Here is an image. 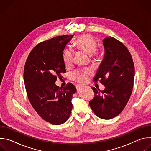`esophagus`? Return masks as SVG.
<instances>
[{
	"mask_svg": "<svg viewBox=\"0 0 151 151\" xmlns=\"http://www.w3.org/2000/svg\"><path fill=\"white\" fill-rule=\"evenodd\" d=\"M84 88V86H82V85H79V87H78V89H83Z\"/></svg>",
	"mask_w": 151,
	"mask_h": 151,
	"instance_id": "obj_1",
	"label": "esophagus"
}]
</instances>
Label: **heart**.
I'll return each mask as SVG.
<instances>
[{
    "instance_id": "b5f03b06",
    "label": "heart",
    "mask_w": 151,
    "mask_h": 151,
    "mask_svg": "<svg viewBox=\"0 0 151 151\" xmlns=\"http://www.w3.org/2000/svg\"><path fill=\"white\" fill-rule=\"evenodd\" d=\"M73 47L76 50L87 54L89 57L94 58L98 54V50L96 47V42L95 39L88 35H82L75 39L73 43ZM63 60L64 65L67 68H70L73 61V55L72 52L68 50H64L63 54ZM91 73L90 70L83 72H76L72 74L73 79L83 82L87 79Z\"/></svg>"
}]
</instances>
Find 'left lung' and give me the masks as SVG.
<instances>
[{
  "mask_svg": "<svg viewBox=\"0 0 151 151\" xmlns=\"http://www.w3.org/2000/svg\"><path fill=\"white\" fill-rule=\"evenodd\" d=\"M103 59L94 78L104 85V90L94 87V99L89 104L99 118L110 119L118 115L130 99L133 87L134 66L132 55L121 42L112 37L103 40Z\"/></svg>",
  "mask_w": 151,
  "mask_h": 151,
  "instance_id": "8db88e82",
  "label": "left lung"
}]
</instances>
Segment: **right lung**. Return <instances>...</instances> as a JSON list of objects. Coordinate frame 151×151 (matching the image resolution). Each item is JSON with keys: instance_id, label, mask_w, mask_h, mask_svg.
<instances>
[{"instance_id": "add662e5", "label": "right lung", "mask_w": 151, "mask_h": 151, "mask_svg": "<svg viewBox=\"0 0 151 151\" xmlns=\"http://www.w3.org/2000/svg\"><path fill=\"white\" fill-rule=\"evenodd\" d=\"M73 36H58L40 43L32 50L24 66V82L29 100L39 115L53 125L62 124L69 118L71 101L76 91L71 83L63 88L55 83L66 72L63 52Z\"/></svg>"}]
</instances>
